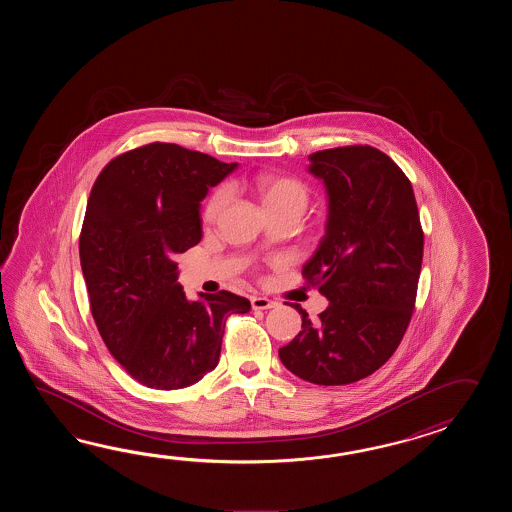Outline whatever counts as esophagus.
<instances>
[{
  "mask_svg": "<svg viewBox=\"0 0 512 512\" xmlns=\"http://www.w3.org/2000/svg\"><path fill=\"white\" fill-rule=\"evenodd\" d=\"M251 304L252 309H260V311H263V309H272V307H276L278 302H272V300L265 298V296H254L251 300Z\"/></svg>",
  "mask_w": 512,
  "mask_h": 512,
  "instance_id": "obj_1",
  "label": "esophagus"
}]
</instances>
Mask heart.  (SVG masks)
<instances>
[{"label":"heart","instance_id":"1","mask_svg":"<svg viewBox=\"0 0 512 512\" xmlns=\"http://www.w3.org/2000/svg\"><path fill=\"white\" fill-rule=\"evenodd\" d=\"M252 190L260 197L265 214L271 212H294L298 218L309 205V186L304 181L291 177V175L272 174L263 172L252 179ZM229 203V192L225 188H218L208 197L207 205L203 210V219L207 223H214Z\"/></svg>","mask_w":512,"mask_h":512}]
</instances>
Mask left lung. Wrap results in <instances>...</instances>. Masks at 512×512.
Returning <instances> with one entry per match:
<instances>
[{"label": "left lung", "instance_id": "obj_1", "mask_svg": "<svg viewBox=\"0 0 512 512\" xmlns=\"http://www.w3.org/2000/svg\"><path fill=\"white\" fill-rule=\"evenodd\" d=\"M326 185V234L302 269L329 305L280 348L296 377L322 386L351 384L379 370L401 344L414 313L423 229L403 170L371 146L309 155Z\"/></svg>", "mask_w": 512, "mask_h": 512}]
</instances>
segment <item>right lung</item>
I'll return each mask as SVG.
<instances>
[{
	"instance_id": "1",
	"label": "right lung",
	"mask_w": 512,
	"mask_h": 512,
	"mask_svg": "<svg viewBox=\"0 0 512 512\" xmlns=\"http://www.w3.org/2000/svg\"><path fill=\"white\" fill-rule=\"evenodd\" d=\"M238 164L170 142L109 161L91 188L80 265L91 315L109 353L137 382L179 390L218 366L225 322L251 311L243 296L177 283V254L201 241V201Z\"/></svg>"
}]
</instances>
